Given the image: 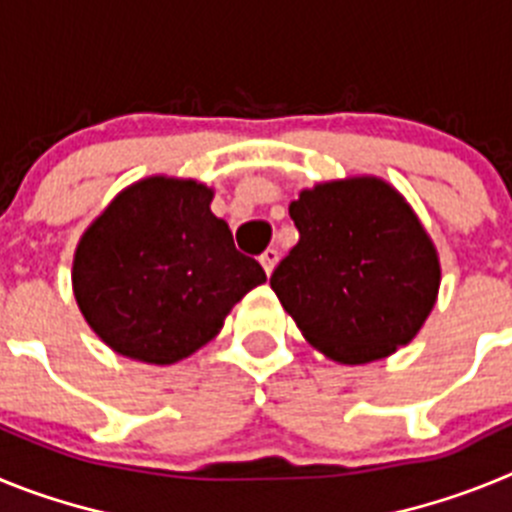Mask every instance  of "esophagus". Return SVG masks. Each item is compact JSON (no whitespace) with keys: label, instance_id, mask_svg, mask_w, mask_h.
Segmentation results:
<instances>
[{"label":"esophagus","instance_id":"obj_1","mask_svg":"<svg viewBox=\"0 0 512 512\" xmlns=\"http://www.w3.org/2000/svg\"><path fill=\"white\" fill-rule=\"evenodd\" d=\"M277 261H279V251H277V248H266V251L261 253V266H264L266 274H271V271H274Z\"/></svg>","mask_w":512,"mask_h":512}]
</instances>
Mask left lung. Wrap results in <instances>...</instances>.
Returning <instances> with one entry per match:
<instances>
[{
	"instance_id": "left-lung-1",
	"label": "left lung",
	"mask_w": 512,
	"mask_h": 512,
	"mask_svg": "<svg viewBox=\"0 0 512 512\" xmlns=\"http://www.w3.org/2000/svg\"><path fill=\"white\" fill-rule=\"evenodd\" d=\"M289 217L300 241L271 289L302 336L338 364L387 359L413 341L441 287V261L408 200L379 176L302 189Z\"/></svg>"
}]
</instances>
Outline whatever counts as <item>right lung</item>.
Here are the masks:
<instances>
[{"mask_svg": "<svg viewBox=\"0 0 512 512\" xmlns=\"http://www.w3.org/2000/svg\"><path fill=\"white\" fill-rule=\"evenodd\" d=\"M212 189L146 176L84 230L71 284L89 328L120 356L176 364L220 333L235 302L266 282L212 215Z\"/></svg>", "mask_w": 512, "mask_h": 512, "instance_id": "obj_1", "label": "right lung"}]
</instances>
